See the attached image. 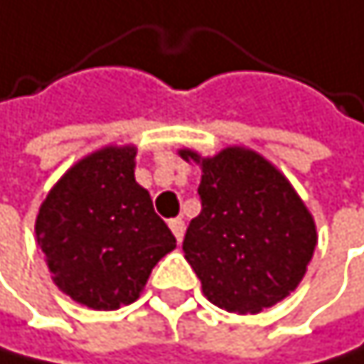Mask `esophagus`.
<instances>
[{
  "label": "esophagus",
  "mask_w": 364,
  "mask_h": 364,
  "mask_svg": "<svg viewBox=\"0 0 364 364\" xmlns=\"http://www.w3.org/2000/svg\"><path fill=\"white\" fill-rule=\"evenodd\" d=\"M168 227H171V231H173V235H176V240L178 242H182V237H184V220L182 218H173L171 222H168Z\"/></svg>",
  "instance_id": "esophagus-1"
}]
</instances>
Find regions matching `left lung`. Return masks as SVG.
<instances>
[{
  "mask_svg": "<svg viewBox=\"0 0 364 364\" xmlns=\"http://www.w3.org/2000/svg\"><path fill=\"white\" fill-rule=\"evenodd\" d=\"M202 166V211L182 251L215 307L258 314L284 300L304 278L318 235L307 206L260 153L229 146L213 158L182 149Z\"/></svg>",
  "mask_w": 364,
  "mask_h": 364,
  "instance_id": "obj_1",
  "label": "left lung"
}]
</instances>
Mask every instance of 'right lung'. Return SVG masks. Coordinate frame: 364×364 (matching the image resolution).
I'll return each mask as SVG.
<instances>
[{"label": "right lung", "mask_w": 364, "mask_h": 364, "mask_svg": "<svg viewBox=\"0 0 364 364\" xmlns=\"http://www.w3.org/2000/svg\"><path fill=\"white\" fill-rule=\"evenodd\" d=\"M135 146H104L73 164L41 202L35 235L53 282L88 309L139 298L176 237L135 182Z\"/></svg>", "instance_id": "add662e5"}]
</instances>
